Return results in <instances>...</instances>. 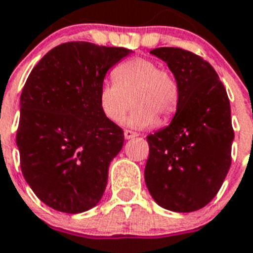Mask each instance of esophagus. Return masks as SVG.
<instances>
[{
  "mask_svg": "<svg viewBox=\"0 0 253 253\" xmlns=\"http://www.w3.org/2000/svg\"><path fill=\"white\" fill-rule=\"evenodd\" d=\"M138 136V134H137L136 132H132V130H129V129H125L124 130V137L126 139H130V138H133V137H137Z\"/></svg>",
  "mask_w": 253,
  "mask_h": 253,
  "instance_id": "obj_1",
  "label": "esophagus"
}]
</instances>
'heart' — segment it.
Wrapping results in <instances>:
<instances>
[{
    "label": "heart",
    "instance_id": "obj_1",
    "mask_svg": "<svg viewBox=\"0 0 253 253\" xmlns=\"http://www.w3.org/2000/svg\"><path fill=\"white\" fill-rule=\"evenodd\" d=\"M114 77L115 81L100 84L98 94L100 111L112 123H119L132 103L134 107L125 124L136 129L150 128L157 119L169 121L176 112L179 84L154 60L132 58L117 66Z\"/></svg>",
    "mask_w": 253,
    "mask_h": 253
}]
</instances>
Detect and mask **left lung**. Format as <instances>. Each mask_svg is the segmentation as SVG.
I'll return each mask as SVG.
<instances>
[{
  "instance_id": "obj_1",
  "label": "left lung",
  "mask_w": 253,
  "mask_h": 253,
  "mask_svg": "<svg viewBox=\"0 0 253 253\" xmlns=\"http://www.w3.org/2000/svg\"><path fill=\"white\" fill-rule=\"evenodd\" d=\"M179 84V106L169 126L147 136L145 181L155 203L177 213L211 201L231 166L234 129L226 88L209 62L189 50L162 46Z\"/></svg>"
}]
</instances>
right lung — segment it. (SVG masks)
<instances>
[{
  "label": "right lung",
  "mask_w": 253,
  "mask_h": 253,
  "mask_svg": "<svg viewBox=\"0 0 253 253\" xmlns=\"http://www.w3.org/2000/svg\"><path fill=\"white\" fill-rule=\"evenodd\" d=\"M129 52L87 42L60 44L26 81L17 130L21 169L52 209L82 213L102 199L124 130L102 114L99 87Z\"/></svg>",
  "instance_id": "1"
}]
</instances>
